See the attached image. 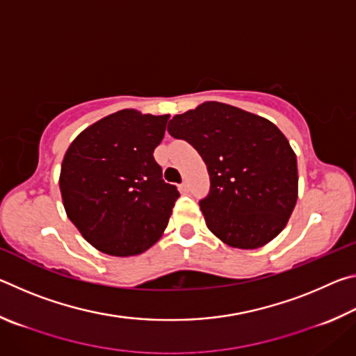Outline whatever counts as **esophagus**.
I'll return each mask as SVG.
<instances>
[{"mask_svg":"<svg viewBox=\"0 0 356 356\" xmlns=\"http://www.w3.org/2000/svg\"><path fill=\"white\" fill-rule=\"evenodd\" d=\"M180 190H182L184 193H188V190H190L188 180H184V182H182V184H180Z\"/></svg>","mask_w":356,"mask_h":356,"instance_id":"obj_1","label":"esophagus"}]
</instances>
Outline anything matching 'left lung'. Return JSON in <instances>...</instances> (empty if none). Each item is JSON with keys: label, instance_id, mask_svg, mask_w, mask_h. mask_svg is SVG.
<instances>
[{"label": "left lung", "instance_id": "obj_1", "mask_svg": "<svg viewBox=\"0 0 356 356\" xmlns=\"http://www.w3.org/2000/svg\"><path fill=\"white\" fill-rule=\"evenodd\" d=\"M168 131L191 144L207 165L210 190L200 207L216 237L254 250L284 229L297 202V156L275 124L206 102L174 116Z\"/></svg>", "mask_w": 356, "mask_h": 356}]
</instances>
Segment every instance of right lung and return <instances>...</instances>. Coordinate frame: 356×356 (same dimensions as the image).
Here are the masks:
<instances>
[{
  "instance_id": "obj_1",
  "label": "right lung",
  "mask_w": 356,
  "mask_h": 356,
  "mask_svg": "<svg viewBox=\"0 0 356 356\" xmlns=\"http://www.w3.org/2000/svg\"><path fill=\"white\" fill-rule=\"evenodd\" d=\"M168 118L118 111L81 131L64 155L59 188L65 212L105 254H140L168 226L180 195L154 159Z\"/></svg>"
}]
</instances>
